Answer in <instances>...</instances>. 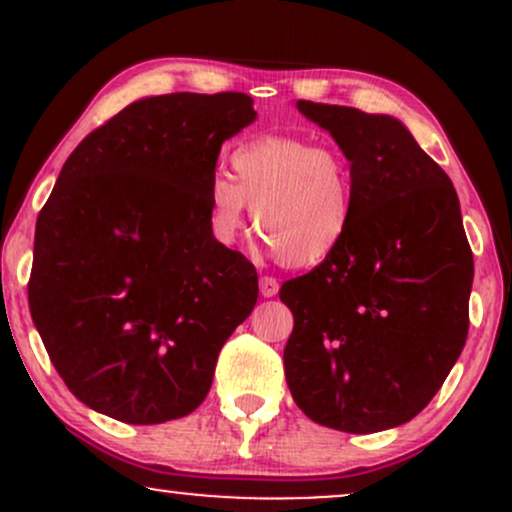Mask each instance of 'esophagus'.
I'll use <instances>...</instances> for the list:
<instances>
[{
    "label": "esophagus",
    "mask_w": 512,
    "mask_h": 512,
    "mask_svg": "<svg viewBox=\"0 0 512 512\" xmlns=\"http://www.w3.org/2000/svg\"><path fill=\"white\" fill-rule=\"evenodd\" d=\"M260 293L264 298H272L279 293V281L274 276H260Z\"/></svg>",
    "instance_id": "34e87169"
}]
</instances>
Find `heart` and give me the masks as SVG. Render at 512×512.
Segmentation results:
<instances>
[{"label":"heart","instance_id":"b5f03b06","mask_svg":"<svg viewBox=\"0 0 512 512\" xmlns=\"http://www.w3.org/2000/svg\"><path fill=\"white\" fill-rule=\"evenodd\" d=\"M233 180L209 182V223L236 243L252 209V228L284 267L322 264L344 243L354 219V173L342 149L308 137L267 134L231 154Z\"/></svg>","mask_w":512,"mask_h":512}]
</instances>
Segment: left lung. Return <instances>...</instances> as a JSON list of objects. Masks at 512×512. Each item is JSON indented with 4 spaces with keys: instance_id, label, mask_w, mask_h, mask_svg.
<instances>
[{
    "instance_id": "8db88e82",
    "label": "left lung",
    "mask_w": 512,
    "mask_h": 512,
    "mask_svg": "<svg viewBox=\"0 0 512 512\" xmlns=\"http://www.w3.org/2000/svg\"><path fill=\"white\" fill-rule=\"evenodd\" d=\"M351 161L354 219L313 272L284 281L286 383L315 424L375 433L414 419L462 354L474 260L460 199L402 122L298 101Z\"/></svg>"
}]
</instances>
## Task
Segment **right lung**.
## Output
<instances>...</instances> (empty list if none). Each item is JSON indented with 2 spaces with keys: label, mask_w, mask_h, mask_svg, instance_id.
Returning a JSON list of instances; mask_svg holds the SVG:
<instances>
[{
  "label": "right lung",
  "mask_w": 512,
  "mask_h": 512,
  "mask_svg": "<svg viewBox=\"0 0 512 512\" xmlns=\"http://www.w3.org/2000/svg\"><path fill=\"white\" fill-rule=\"evenodd\" d=\"M248 93L127 105L72 151L35 223L28 305L64 385L125 424L207 397L216 358L257 303V272L211 233L221 144L255 120Z\"/></svg>",
  "instance_id": "add662e5"
}]
</instances>
